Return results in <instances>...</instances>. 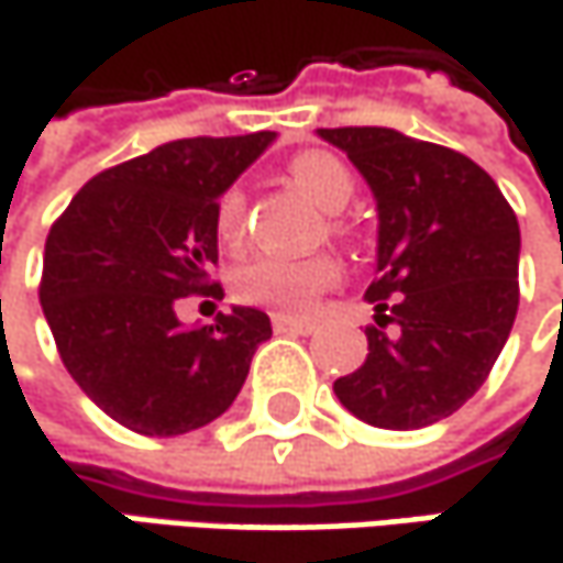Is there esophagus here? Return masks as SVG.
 <instances>
[{
    "instance_id": "1",
    "label": "esophagus",
    "mask_w": 563,
    "mask_h": 563,
    "mask_svg": "<svg viewBox=\"0 0 563 563\" xmlns=\"http://www.w3.org/2000/svg\"><path fill=\"white\" fill-rule=\"evenodd\" d=\"M274 332L309 334L316 332V322L312 319H292V316H274Z\"/></svg>"
}]
</instances>
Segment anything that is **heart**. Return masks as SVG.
I'll list each match as a JSON object with an SVG mask.
<instances>
[{
	"label": "heart",
	"mask_w": 563,
	"mask_h": 563,
	"mask_svg": "<svg viewBox=\"0 0 563 563\" xmlns=\"http://www.w3.org/2000/svg\"><path fill=\"white\" fill-rule=\"evenodd\" d=\"M289 179L325 212H341L354 192L357 179L351 167L329 151H302L286 164ZM244 216L247 199L241 189H225L216 202V234L225 247L244 241ZM332 231H341L334 219ZM341 277V264L334 254H309V257H254L234 274V296L251 306H264L283 316L306 312L329 286Z\"/></svg>",
	"instance_id": "b5f03b06"
}]
</instances>
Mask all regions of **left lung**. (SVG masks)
I'll return each mask as SVG.
<instances>
[{
	"mask_svg": "<svg viewBox=\"0 0 563 563\" xmlns=\"http://www.w3.org/2000/svg\"><path fill=\"white\" fill-rule=\"evenodd\" d=\"M377 199L367 361L334 380L361 422L409 432L457 412L489 377L519 309V222L461 151L393 129H319Z\"/></svg>",
	"mask_w": 563,
	"mask_h": 563,
	"instance_id": "8db88e82",
	"label": "left lung"
}]
</instances>
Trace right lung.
<instances>
[{
  "instance_id": "add662e5",
  "label": "right lung",
  "mask_w": 563,
  "mask_h": 563,
  "mask_svg": "<svg viewBox=\"0 0 563 563\" xmlns=\"http://www.w3.org/2000/svg\"><path fill=\"white\" fill-rule=\"evenodd\" d=\"M274 141L179 137L92 177L44 244L41 306L60 361L119 426L151 438L219 419L271 338L261 309L183 325L177 299L222 296L216 202Z\"/></svg>"
}]
</instances>
